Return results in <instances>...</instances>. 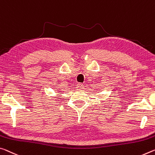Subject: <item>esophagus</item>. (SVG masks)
<instances>
[{
  "label": "esophagus",
  "mask_w": 155,
  "mask_h": 155,
  "mask_svg": "<svg viewBox=\"0 0 155 155\" xmlns=\"http://www.w3.org/2000/svg\"><path fill=\"white\" fill-rule=\"evenodd\" d=\"M83 87L84 86H83V85L81 84V83H78V84L77 85V86H76L77 90H81V89H83Z\"/></svg>",
  "instance_id": "esophagus-1"
}]
</instances>
